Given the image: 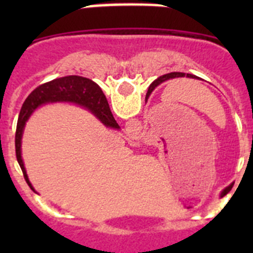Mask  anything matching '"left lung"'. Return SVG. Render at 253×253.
Returning a JSON list of instances; mask_svg holds the SVG:
<instances>
[{"label":"left lung","instance_id":"left-lung-1","mask_svg":"<svg viewBox=\"0 0 253 253\" xmlns=\"http://www.w3.org/2000/svg\"><path fill=\"white\" fill-rule=\"evenodd\" d=\"M185 76V73H182V72H171V73H167V75H165V76H161L160 78H157V80H156V81H153L152 82V84L151 86H149V88H148V92H147V96L146 97H148L149 95H151V92L152 91L154 90V88H156V87L158 86V84H162V82H165V81H167V80H172V78H177V77H184ZM187 77H191V78H195V76H193V75H186ZM231 189V186H228L227 189H224V191H223L222 193V195L223 194H225L228 191V190Z\"/></svg>","mask_w":253,"mask_h":253}]
</instances>
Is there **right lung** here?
Instances as JSON below:
<instances>
[{
	"instance_id": "obj_1",
	"label": "right lung",
	"mask_w": 253,
	"mask_h": 253,
	"mask_svg": "<svg viewBox=\"0 0 253 253\" xmlns=\"http://www.w3.org/2000/svg\"><path fill=\"white\" fill-rule=\"evenodd\" d=\"M48 102H75V104L81 105L92 111L106 126L119 129V125L114 119L104 92L101 91L99 84L88 78L81 77V76H67V77L57 78L50 82L40 84L28 96V99L22 104L19 120H17L16 135H15L17 162L21 167L24 178L31 190H34V187L31 186L30 181H29L25 166H24L21 158L22 131H24L26 122L33 114V111L40 105L48 104Z\"/></svg>"
}]
</instances>
